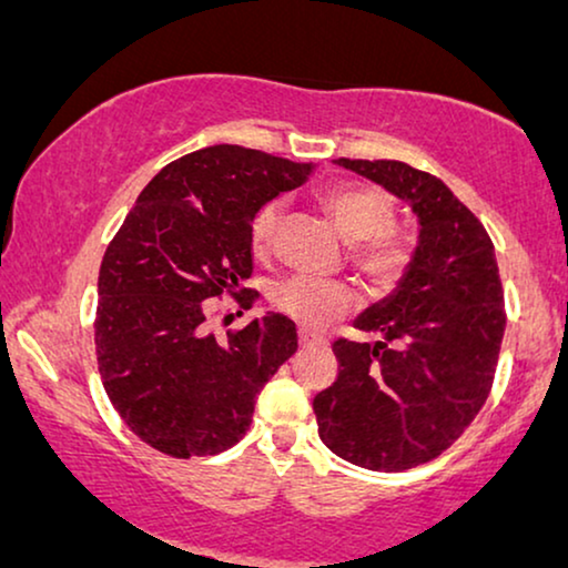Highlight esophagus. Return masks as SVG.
Here are the masks:
<instances>
[{
	"mask_svg": "<svg viewBox=\"0 0 568 568\" xmlns=\"http://www.w3.org/2000/svg\"><path fill=\"white\" fill-rule=\"evenodd\" d=\"M298 342H301L303 349H306V346H321V344H326V338L311 334V332H306V328H301V332H298Z\"/></svg>",
	"mask_w": 568,
	"mask_h": 568,
	"instance_id": "34e87169",
	"label": "esophagus"
}]
</instances>
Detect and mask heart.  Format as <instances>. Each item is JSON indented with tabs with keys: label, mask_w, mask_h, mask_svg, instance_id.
Here are the masks:
<instances>
[{
	"label": "heart",
	"mask_w": 568,
	"mask_h": 568,
	"mask_svg": "<svg viewBox=\"0 0 568 568\" xmlns=\"http://www.w3.org/2000/svg\"><path fill=\"white\" fill-rule=\"evenodd\" d=\"M321 203L344 240L357 244L352 260L372 287L390 291L403 281L410 267L413 247L403 234L387 230L393 224L395 206L383 189L367 183H336L321 193ZM281 214L283 203L267 201L252 216L250 242L257 255H265L273 247ZM273 303L301 326L318 328L344 316L354 306V293L338 281L293 275L273 287Z\"/></svg>",
	"instance_id": "obj_1"
}]
</instances>
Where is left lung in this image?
Here are the masks:
<instances>
[{
    "instance_id": "8db88e82",
    "label": "left lung",
    "mask_w": 568,
    "mask_h": 568,
    "mask_svg": "<svg viewBox=\"0 0 568 568\" xmlns=\"http://www.w3.org/2000/svg\"><path fill=\"white\" fill-rule=\"evenodd\" d=\"M336 165L408 203L418 242L390 295L354 318L379 342H334L338 377L313 397L318 436L372 471L436 459L485 405L505 334V298L485 226L442 178L400 160Z\"/></svg>"
}]
</instances>
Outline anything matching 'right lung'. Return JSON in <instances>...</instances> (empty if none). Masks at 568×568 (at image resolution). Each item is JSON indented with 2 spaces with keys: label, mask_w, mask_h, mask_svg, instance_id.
I'll use <instances>...</instances> for the list:
<instances>
[{
  "label": "right lung",
  "mask_w": 568,
  "mask_h": 568,
  "mask_svg": "<svg viewBox=\"0 0 568 568\" xmlns=\"http://www.w3.org/2000/svg\"><path fill=\"white\" fill-rule=\"evenodd\" d=\"M313 163L214 145L165 165L142 189L99 270L97 359L109 400L142 442L189 459L247 434L255 400L298 349L267 311L224 342L206 316L219 295L250 308V224L262 203L308 181Z\"/></svg>",
  "instance_id": "right-lung-1"
}]
</instances>
